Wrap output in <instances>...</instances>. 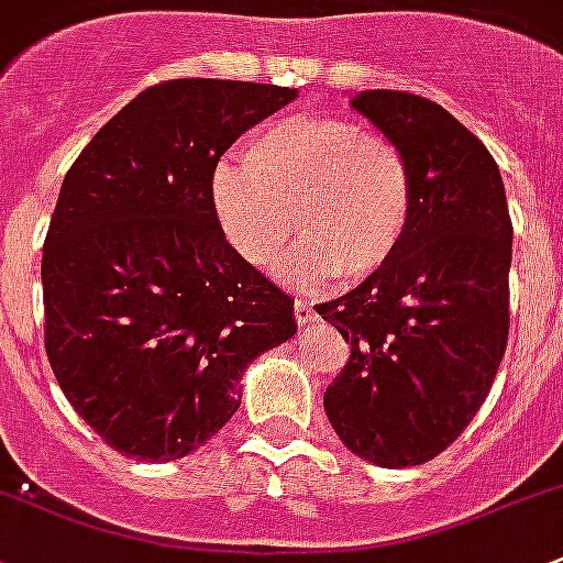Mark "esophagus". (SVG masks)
Returning a JSON list of instances; mask_svg holds the SVG:
<instances>
[{
    "label": "esophagus",
    "mask_w": 563,
    "mask_h": 563,
    "mask_svg": "<svg viewBox=\"0 0 563 563\" xmlns=\"http://www.w3.org/2000/svg\"><path fill=\"white\" fill-rule=\"evenodd\" d=\"M294 316H297L299 327H307V323L316 321V312H312V307L301 299L294 301Z\"/></svg>",
    "instance_id": "esophagus-1"
}]
</instances>
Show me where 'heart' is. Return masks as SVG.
<instances>
[{"instance_id": "b5f03b06", "label": "heart", "mask_w": 563, "mask_h": 563, "mask_svg": "<svg viewBox=\"0 0 563 563\" xmlns=\"http://www.w3.org/2000/svg\"><path fill=\"white\" fill-rule=\"evenodd\" d=\"M416 173L405 147L342 115H286L245 145V167L212 169L210 205L236 256L291 286L366 280L394 262L416 218Z\"/></svg>"}]
</instances>
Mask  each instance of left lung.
<instances>
[{
	"label": "left lung",
	"mask_w": 563,
	"mask_h": 563,
	"mask_svg": "<svg viewBox=\"0 0 563 563\" xmlns=\"http://www.w3.org/2000/svg\"><path fill=\"white\" fill-rule=\"evenodd\" d=\"M351 104L405 147L418 197L394 262L316 307L351 342L323 407L347 451L399 470L453 445L494 386L510 334L512 221L494 156L445 108L388 88Z\"/></svg>",
	"instance_id": "1"
}]
</instances>
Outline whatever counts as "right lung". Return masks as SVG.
I'll return each instance as SVG.
<instances>
[{
  "label": "right lung",
  "instance_id": "1",
  "mask_svg": "<svg viewBox=\"0 0 563 563\" xmlns=\"http://www.w3.org/2000/svg\"><path fill=\"white\" fill-rule=\"evenodd\" d=\"M297 88L180 78L145 88L82 147L43 245L45 351L110 448L175 461L240 407L253 358L297 331L291 297L218 229L212 169Z\"/></svg>",
  "mask_w": 563,
  "mask_h": 563
}]
</instances>
